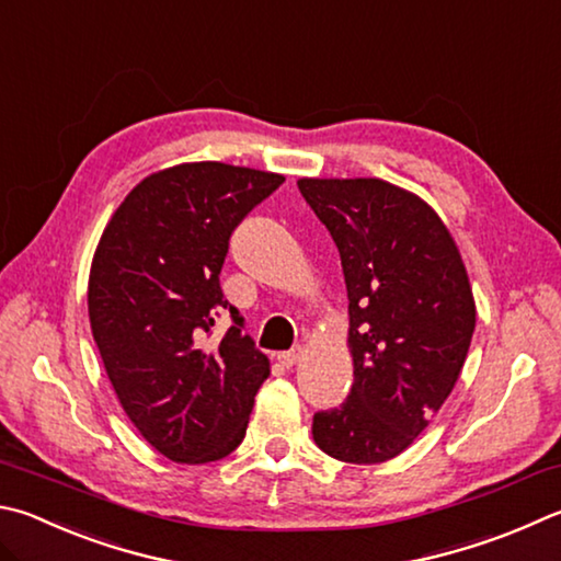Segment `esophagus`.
<instances>
[{
    "instance_id": "34e87169",
    "label": "esophagus",
    "mask_w": 561,
    "mask_h": 561,
    "mask_svg": "<svg viewBox=\"0 0 561 561\" xmlns=\"http://www.w3.org/2000/svg\"><path fill=\"white\" fill-rule=\"evenodd\" d=\"M301 358H304V348H301V345H294L291 351H282V353L277 355V360L284 365V368H294V365H297Z\"/></svg>"
}]
</instances>
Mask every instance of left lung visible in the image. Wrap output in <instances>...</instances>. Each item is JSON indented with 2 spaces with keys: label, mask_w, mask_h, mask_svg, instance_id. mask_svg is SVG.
Segmentation results:
<instances>
[{
  "label": "left lung",
  "mask_w": 561,
  "mask_h": 561,
  "mask_svg": "<svg viewBox=\"0 0 561 561\" xmlns=\"http://www.w3.org/2000/svg\"><path fill=\"white\" fill-rule=\"evenodd\" d=\"M341 252L353 387L313 414V442L339 461L402 454L463 368L476 301L461 252L430 203L382 179H299Z\"/></svg>",
  "instance_id": "obj_1"
}]
</instances>
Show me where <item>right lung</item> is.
Segmentation results:
<instances>
[{"instance_id": "1", "label": "right lung", "mask_w": 561, "mask_h": 561, "mask_svg": "<svg viewBox=\"0 0 561 561\" xmlns=\"http://www.w3.org/2000/svg\"><path fill=\"white\" fill-rule=\"evenodd\" d=\"M282 174L220 161L179 164L139 181L98 242L90 329L122 410L159 454L208 463L245 439L270 360L222 299L230 236L277 191ZM222 308L233 325L207 335Z\"/></svg>"}]
</instances>
